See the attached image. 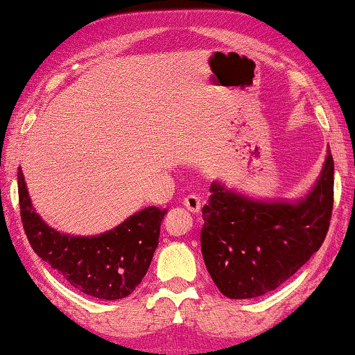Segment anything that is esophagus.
I'll return each mask as SVG.
<instances>
[{"mask_svg": "<svg viewBox=\"0 0 355 355\" xmlns=\"http://www.w3.org/2000/svg\"><path fill=\"white\" fill-rule=\"evenodd\" d=\"M182 205L186 207L189 211H192V214H199V211H200V199L197 196L184 197Z\"/></svg>", "mask_w": 355, "mask_h": 355, "instance_id": "1", "label": "esophagus"}]
</instances>
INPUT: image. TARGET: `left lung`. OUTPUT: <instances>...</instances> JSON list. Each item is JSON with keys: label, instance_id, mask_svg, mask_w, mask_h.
<instances>
[{"label": "left lung", "instance_id": "8db88e82", "mask_svg": "<svg viewBox=\"0 0 355 355\" xmlns=\"http://www.w3.org/2000/svg\"><path fill=\"white\" fill-rule=\"evenodd\" d=\"M210 192L200 232L207 270L225 297H261L292 277L323 245L333 211V155L328 150L318 181L295 202L256 200L218 181Z\"/></svg>", "mask_w": 355, "mask_h": 355}]
</instances>
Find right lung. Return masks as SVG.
Segmentation results:
<instances>
[{"label": "right lung", "mask_w": 355, "mask_h": 355, "mask_svg": "<svg viewBox=\"0 0 355 355\" xmlns=\"http://www.w3.org/2000/svg\"><path fill=\"white\" fill-rule=\"evenodd\" d=\"M21 220L35 254L80 292L101 300L130 295L145 277L158 246L166 209L146 207L96 236H73L49 227L32 207L24 174L17 171Z\"/></svg>", "instance_id": "obj_1"}]
</instances>
